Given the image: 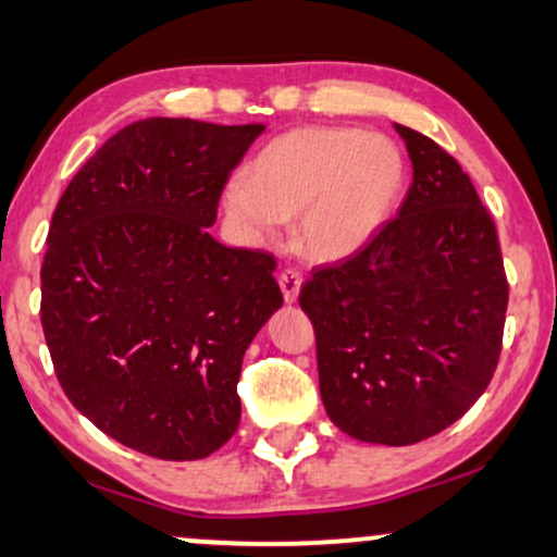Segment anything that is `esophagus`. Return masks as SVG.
<instances>
[{"instance_id":"obj_1","label":"esophagus","mask_w":557,"mask_h":557,"mask_svg":"<svg viewBox=\"0 0 557 557\" xmlns=\"http://www.w3.org/2000/svg\"><path fill=\"white\" fill-rule=\"evenodd\" d=\"M277 283H280V290H283L285 302H295V300H298V293H300V285H302V277H300L298 272H295V270L280 272Z\"/></svg>"}]
</instances>
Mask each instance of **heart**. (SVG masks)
Segmentation results:
<instances>
[{
    "instance_id": "1",
    "label": "heart",
    "mask_w": 557,
    "mask_h": 557,
    "mask_svg": "<svg viewBox=\"0 0 557 557\" xmlns=\"http://www.w3.org/2000/svg\"><path fill=\"white\" fill-rule=\"evenodd\" d=\"M408 164L391 138L357 128L283 133L223 189V210L255 244L298 215L295 242L315 262L360 255L404 200Z\"/></svg>"
}]
</instances>
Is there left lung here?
Wrapping results in <instances>:
<instances>
[{
    "instance_id": "8db88e82",
    "label": "left lung",
    "mask_w": 557,
    "mask_h": 557,
    "mask_svg": "<svg viewBox=\"0 0 557 557\" xmlns=\"http://www.w3.org/2000/svg\"><path fill=\"white\" fill-rule=\"evenodd\" d=\"M413 164L396 221L300 287L321 400L351 440L404 447L455 424L488 388L506 302L496 226L462 166L396 123Z\"/></svg>"
}]
</instances>
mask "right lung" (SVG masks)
Here are the masks:
<instances>
[{
	"mask_svg": "<svg viewBox=\"0 0 557 557\" xmlns=\"http://www.w3.org/2000/svg\"><path fill=\"white\" fill-rule=\"evenodd\" d=\"M262 123L146 117L97 149L55 206L40 321L66 398L159 460L234 436L244 351L283 306L272 255L215 242L218 197Z\"/></svg>",
	"mask_w": 557,
	"mask_h": 557,
	"instance_id": "obj_1",
	"label": "right lung"
}]
</instances>
